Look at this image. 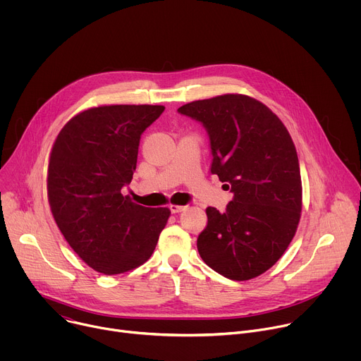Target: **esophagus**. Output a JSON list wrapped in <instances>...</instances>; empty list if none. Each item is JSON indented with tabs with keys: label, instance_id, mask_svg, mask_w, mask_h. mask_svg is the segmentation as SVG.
<instances>
[{
	"label": "esophagus",
	"instance_id": "1",
	"mask_svg": "<svg viewBox=\"0 0 361 361\" xmlns=\"http://www.w3.org/2000/svg\"><path fill=\"white\" fill-rule=\"evenodd\" d=\"M187 209V205H176V204H170V210H171V213L173 214H176V213H181V212H184Z\"/></svg>",
	"mask_w": 361,
	"mask_h": 361
}]
</instances>
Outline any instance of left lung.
<instances>
[{
    "label": "left lung",
    "instance_id": "1",
    "mask_svg": "<svg viewBox=\"0 0 361 361\" xmlns=\"http://www.w3.org/2000/svg\"><path fill=\"white\" fill-rule=\"evenodd\" d=\"M178 113L202 124L212 173L234 194L227 210H205L197 238L201 259L219 274L244 281L273 267L301 216V177L294 142L263 102L243 94L198 99Z\"/></svg>",
    "mask_w": 361,
    "mask_h": 361
}]
</instances>
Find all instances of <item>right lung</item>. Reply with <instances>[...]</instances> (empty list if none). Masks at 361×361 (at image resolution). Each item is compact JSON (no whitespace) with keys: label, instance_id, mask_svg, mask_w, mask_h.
Returning <instances> with one entry per match:
<instances>
[{"label":"right lung","instance_id":"right-lung-1","mask_svg":"<svg viewBox=\"0 0 361 361\" xmlns=\"http://www.w3.org/2000/svg\"><path fill=\"white\" fill-rule=\"evenodd\" d=\"M163 106H101L73 117L49 154L51 213L80 259L113 276L144 264L167 224V207L123 195L137 167L141 134Z\"/></svg>","mask_w":361,"mask_h":361}]
</instances>
